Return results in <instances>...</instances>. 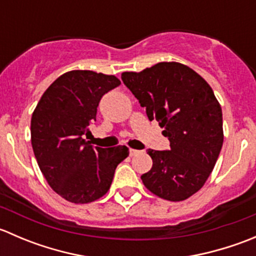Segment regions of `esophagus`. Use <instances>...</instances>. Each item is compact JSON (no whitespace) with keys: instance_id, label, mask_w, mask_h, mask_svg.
Returning a JSON list of instances; mask_svg holds the SVG:
<instances>
[{"instance_id":"obj_1","label":"esophagus","mask_w":256,"mask_h":256,"mask_svg":"<svg viewBox=\"0 0 256 256\" xmlns=\"http://www.w3.org/2000/svg\"><path fill=\"white\" fill-rule=\"evenodd\" d=\"M138 154H140V151L138 150H134V148H130V156H136Z\"/></svg>"}]
</instances>
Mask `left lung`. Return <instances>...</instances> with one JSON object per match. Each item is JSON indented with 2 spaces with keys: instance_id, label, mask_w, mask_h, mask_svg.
<instances>
[{
  "instance_id": "8db88e82",
  "label": "left lung",
  "mask_w": 256,
  "mask_h": 256,
  "mask_svg": "<svg viewBox=\"0 0 256 256\" xmlns=\"http://www.w3.org/2000/svg\"><path fill=\"white\" fill-rule=\"evenodd\" d=\"M150 121H158L168 138L167 151L147 150L152 168L144 187L164 200L180 202L203 187L223 146L222 108L200 74L184 64L162 62L140 73L121 74Z\"/></svg>"
}]
</instances>
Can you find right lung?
<instances>
[{
  "instance_id": "right-lung-1",
  "label": "right lung",
  "mask_w": 256,
  "mask_h": 256,
  "mask_svg": "<svg viewBox=\"0 0 256 256\" xmlns=\"http://www.w3.org/2000/svg\"><path fill=\"white\" fill-rule=\"evenodd\" d=\"M120 84L115 76L68 72L52 82L33 112L30 141L38 166L54 192L69 202L102 197L128 156L126 146L102 148L85 140L102 95Z\"/></svg>"
}]
</instances>
